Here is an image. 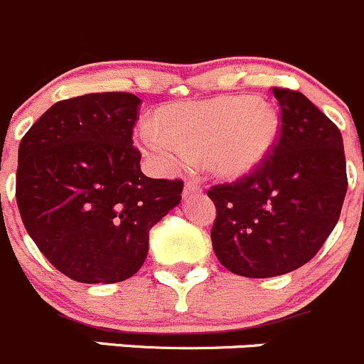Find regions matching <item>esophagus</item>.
<instances>
[{"instance_id": "1", "label": "esophagus", "mask_w": 364, "mask_h": 364, "mask_svg": "<svg viewBox=\"0 0 364 364\" xmlns=\"http://www.w3.org/2000/svg\"><path fill=\"white\" fill-rule=\"evenodd\" d=\"M198 193H202V188H200L196 182H188V184L184 186V198L195 196V195H198Z\"/></svg>"}]
</instances>
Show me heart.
<instances>
[{
  "label": "heart",
  "instance_id": "heart-1",
  "mask_svg": "<svg viewBox=\"0 0 364 364\" xmlns=\"http://www.w3.org/2000/svg\"><path fill=\"white\" fill-rule=\"evenodd\" d=\"M154 127L137 134L144 155L164 171H180L203 159L221 180L257 173L275 150L280 116L275 105L252 96H218L164 107Z\"/></svg>",
  "mask_w": 364,
  "mask_h": 364
}]
</instances>
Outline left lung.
<instances>
[{"label": "left lung", "mask_w": 364, "mask_h": 364, "mask_svg": "<svg viewBox=\"0 0 364 364\" xmlns=\"http://www.w3.org/2000/svg\"><path fill=\"white\" fill-rule=\"evenodd\" d=\"M280 137L252 176L207 191L216 205L210 240L228 272L250 279L289 273L316 255L347 195L343 137L302 92L273 87Z\"/></svg>", "instance_id": "8db88e82"}]
</instances>
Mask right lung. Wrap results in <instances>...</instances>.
<instances>
[{
    "instance_id": "add662e5",
    "label": "right lung",
    "mask_w": 364,
    "mask_h": 364,
    "mask_svg": "<svg viewBox=\"0 0 364 364\" xmlns=\"http://www.w3.org/2000/svg\"><path fill=\"white\" fill-rule=\"evenodd\" d=\"M139 103L130 92L62 100L21 139L23 223L44 257L76 282H121L139 272L150 228L182 200V180L141 171L132 146Z\"/></svg>"
}]
</instances>
